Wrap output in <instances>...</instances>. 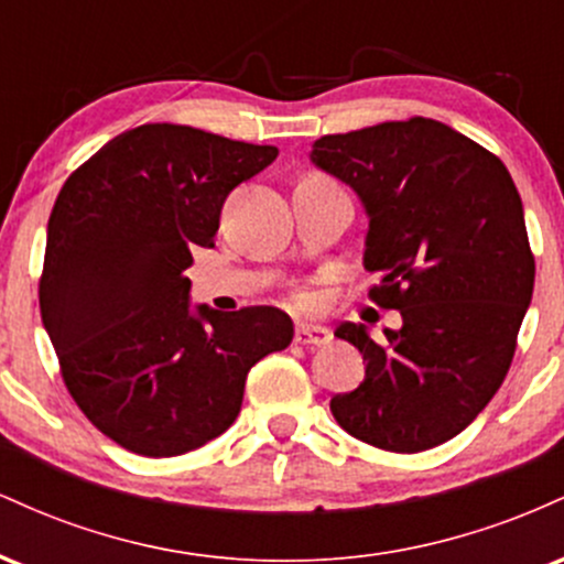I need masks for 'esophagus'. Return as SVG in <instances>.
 Wrapping results in <instances>:
<instances>
[{
	"instance_id": "1",
	"label": "esophagus",
	"mask_w": 564,
	"mask_h": 564,
	"mask_svg": "<svg viewBox=\"0 0 564 564\" xmlns=\"http://www.w3.org/2000/svg\"><path fill=\"white\" fill-rule=\"evenodd\" d=\"M328 339H332V334H328L326 328H318V326H300L294 334L296 345L323 347V345H328Z\"/></svg>"
}]
</instances>
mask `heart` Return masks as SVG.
Returning a JSON list of instances; mask_svg holds the SVG:
<instances>
[{"label": "heart", "mask_w": 564, "mask_h": 564, "mask_svg": "<svg viewBox=\"0 0 564 564\" xmlns=\"http://www.w3.org/2000/svg\"><path fill=\"white\" fill-rule=\"evenodd\" d=\"M310 177H318V174H310ZM296 304H300V307H307L310 300L307 296H296Z\"/></svg>", "instance_id": "obj_1"}]
</instances>
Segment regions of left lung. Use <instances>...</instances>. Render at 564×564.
<instances>
[{"mask_svg":"<svg viewBox=\"0 0 564 564\" xmlns=\"http://www.w3.org/2000/svg\"><path fill=\"white\" fill-rule=\"evenodd\" d=\"M313 164L347 183L368 215V300L403 326L373 341L341 323L366 379L334 394L345 432L392 453H419L475 422L507 377L533 296L535 260L514 180L501 159L424 116L326 134Z\"/></svg>","mask_w":564,"mask_h":564,"instance_id":"8db88e82","label":"left lung"}]
</instances>
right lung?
Returning <instances> with one entry per match:
<instances>
[{
	"label": "right lung",
	"mask_w": 564,
	"mask_h": 564,
	"mask_svg": "<svg viewBox=\"0 0 564 564\" xmlns=\"http://www.w3.org/2000/svg\"><path fill=\"white\" fill-rule=\"evenodd\" d=\"M278 156L273 145L183 124L121 132L66 180L47 225L42 323L70 398L140 456H180L223 435L246 373L286 349L275 307L191 310V251L212 249L225 198Z\"/></svg>",
	"instance_id": "add662e5"
}]
</instances>
